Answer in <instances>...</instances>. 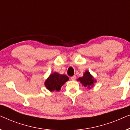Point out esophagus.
<instances>
[{
    "instance_id": "obj_1",
    "label": "esophagus",
    "mask_w": 130,
    "mask_h": 130,
    "mask_svg": "<svg viewBox=\"0 0 130 130\" xmlns=\"http://www.w3.org/2000/svg\"><path fill=\"white\" fill-rule=\"evenodd\" d=\"M71 79L73 80H74L76 79V76L74 75V76H72V77H71Z\"/></svg>"
}]
</instances>
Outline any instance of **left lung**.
Listing matches in <instances>:
<instances>
[{
    "label": "left lung",
    "instance_id": "left-lung-1",
    "mask_svg": "<svg viewBox=\"0 0 130 130\" xmlns=\"http://www.w3.org/2000/svg\"><path fill=\"white\" fill-rule=\"evenodd\" d=\"M77 80L79 81L82 84L83 86L88 87V89H90L92 87H93L94 84L96 82V79L88 70L83 73V77L78 78Z\"/></svg>",
    "mask_w": 130,
    "mask_h": 130
}]
</instances>
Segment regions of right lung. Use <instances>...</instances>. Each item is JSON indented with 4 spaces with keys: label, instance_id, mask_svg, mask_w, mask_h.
Listing matches in <instances>:
<instances>
[{
    "label": "right lung",
    "instance_id": "obj_1",
    "mask_svg": "<svg viewBox=\"0 0 130 130\" xmlns=\"http://www.w3.org/2000/svg\"><path fill=\"white\" fill-rule=\"evenodd\" d=\"M69 78L65 74H60L57 72L50 74L45 80L44 85L49 91H60L61 86L68 81Z\"/></svg>",
    "mask_w": 130,
    "mask_h": 130
}]
</instances>
